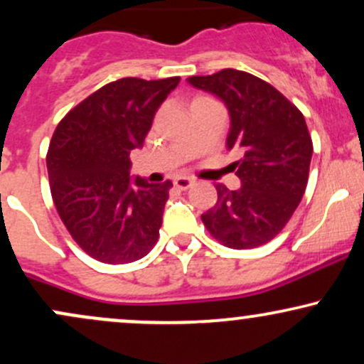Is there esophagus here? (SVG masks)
Here are the masks:
<instances>
[{"mask_svg":"<svg viewBox=\"0 0 364 364\" xmlns=\"http://www.w3.org/2000/svg\"><path fill=\"white\" fill-rule=\"evenodd\" d=\"M193 185V179L188 178V176H176L174 178V186L179 188V190H186Z\"/></svg>","mask_w":364,"mask_h":364,"instance_id":"1","label":"esophagus"}]
</instances>
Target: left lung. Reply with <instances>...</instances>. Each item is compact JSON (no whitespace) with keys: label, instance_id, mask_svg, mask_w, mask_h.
I'll list each match as a JSON object with an SVG mask.
<instances>
[{"label":"left lung","instance_id":"obj_1","mask_svg":"<svg viewBox=\"0 0 364 364\" xmlns=\"http://www.w3.org/2000/svg\"><path fill=\"white\" fill-rule=\"evenodd\" d=\"M188 83L225 104L231 118L225 145L243 154L232 164L241 188L215 185L217 203L202 214L203 224L229 248L269 243L306 190L313 144L304 116L270 83L240 70L190 77Z\"/></svg>","mask_w":364,"mask_h":364}]
</instances>
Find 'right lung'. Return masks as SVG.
I'll return each instance as SVG.
<instances>
[{"label":"right lung","instance_id":"add662e5","mask_svg":"<svg viewBox=\"0 0 364 364\" xmlns=\"http://www.w3.org/2000/svg\"><path fill=\"white\" fill-rule=\"evenodd\" d=\"M181 78L128 77L95 90L60 121L49 144L51 195L78 246L104 263L144 258L157 243L171 181L132 178L129 152Z\"/></svg>","mask_w":364,"mask_h":364}]
</instances>
